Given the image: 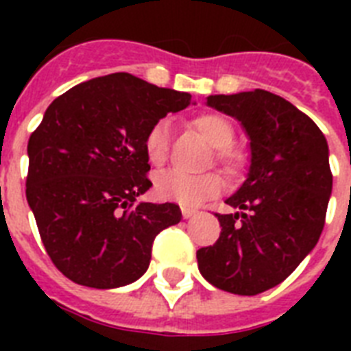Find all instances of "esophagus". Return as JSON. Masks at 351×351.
<instances>
[{
  "label": "esophagus",
  "instance_id": "esophagus-1",
  "mask_svg": "<svg viewBox=\"0 0 351 351\" xmlns=\"http://www.w3.org/2000/svg\"><path fill=\"white\" fill-rule=\"evenodd\" d=\"M197 213V209L193 208H182V215H184V219H189V217H193V215Z\"/></svg>",
  "mask_w": 351,
  "mask_h": 351
}]
</instances>
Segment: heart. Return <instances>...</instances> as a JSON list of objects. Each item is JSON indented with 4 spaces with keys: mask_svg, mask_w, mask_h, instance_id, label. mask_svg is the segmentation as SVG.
<instances>
[{
    "mask_svg": "<svg viewBox=\"0 0 351 351\" xmlns=\"http://www.w3.org/2000/svg\"><path fill=\"white\" fill-rule=\"evenodd\" d=\"M195 131L215 147V164L220 165L228 175L239 173L244 156L233 147L234 127L230 120L217 112H206L191 121ZM171 149V127L165 120L154 121L143 134V153L149 164L164 165L169 158ZM224 182L217 173L206 175H186L180 171H167L154 178L156 197L167 202H176L182 206H197V204L215 198L220 195Z\"/></svg>",
    "mask_w": 351,
    "mask_h": 351,
    "instance_id": "obj_1",
    "label": "heart"
}]
</instances>
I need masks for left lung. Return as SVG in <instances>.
<instances>
[{"instance_id":"1","label":"left lung","mask_w":351,"mask_h":351,"mask_svg":"<svg viewBox=\"0 0 351 351\" xmlns=\"http://www.w3.org/2000/svg\"><path fill=\"white\" fill-rule=\"evenodd\" d=\"M208 106L244 125L251 140L247 178L220 215L213 245L197 251L202 277L234 295L277 286L304 261L324 228L332 169L322 131L293 104L264 89L209 96Z\"/></svg>"}]
</instances>
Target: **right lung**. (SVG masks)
<instances>
[{
	"mask_svg": "<svg viewBox=\"0 0 351 351\" xmlns=\"http://www.w3.org/2000/svg\"><path fill=\"white\" fill-rule=\"evenodd\" d=\"M191 95L127 73L58 96L29 138L27 202L52 264L73 282L120 288L147 271L160 231L180 222L178 204L136 202L153 182L143 134Z\"/></svg>",
	"mask_w": 351,
	"mask_h": 351,
	"instance_id": "obj_1",
	"label": "right lung"
}]
</instances>
